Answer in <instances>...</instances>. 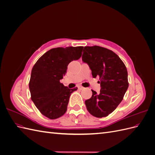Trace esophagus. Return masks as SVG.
<instances>
[{"label": "esophagus", "mask_w": 155, "mask_h": 155, "mask_svg": "<svg viewBox=\"0 0 155 155\" xmlns=\"http://www.w3.org/2000/svg\"><path fill=\"white\" fill-rule=\"evenodd\" d=\"M78 88L80 89V90H83V89H84V87H82V86H79V87H78Z\"/></svg>", "instance_id": "1"}]
</instances>
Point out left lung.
Listing matches in <instances>:
<instances>
[{
  "instance_id": "1",
  "label": "left lung",
  "mask_w": 155,
  "mask_h": 155,
  "mask_svg": "<svg viewBox=\"0 0 155 155\" xmlns=\"http://www.w3.org/2000/svg\"><path fill=\"white\" fill-rule=\"evenodd\" d=\"M82 60L88 64L93 78L99 77L100 94L92 91L91 98L85 101L89 113L97 118L112 113L122 101L129 87L126 67L112 50L98 46H85Z\"/></svg>"
}]
</instances>
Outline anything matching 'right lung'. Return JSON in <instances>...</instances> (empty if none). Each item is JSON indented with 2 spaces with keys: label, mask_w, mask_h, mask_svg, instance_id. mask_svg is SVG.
<instances>
[{
  "label": "right lung",
  "mask_w": 155,
  "mask_h": 155,
  "mask_svg": "<svg viewBox=\"0 0 155 155\" xmlns=\"http://www.w3.org/2000/svg\"><path fill=\"white\" fill-rule=\"evenodd\" d=\"M83 46L52 48L43 54L33 67L29 82L31 99L41 113L54 120L67 110L71 93L60 82L67 72L68 64L81 58Z\"/></svg>",
  "instance_id": "obj_1"
}]
</instances>
